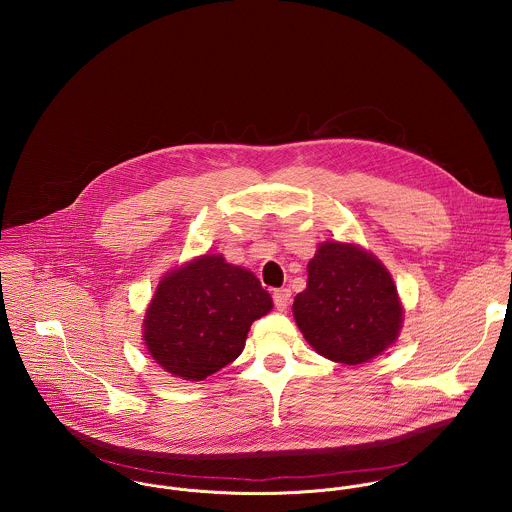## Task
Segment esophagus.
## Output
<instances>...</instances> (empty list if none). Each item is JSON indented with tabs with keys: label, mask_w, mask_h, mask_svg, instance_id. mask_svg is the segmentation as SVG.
Segmentation results:
<instances>
[{
	"label": "esophagus",
	"mask_w": 512,
	"mask_h": 512,
	"mask_svg": "<svg viewBox=\"0 0 512 512\" xmlns=\"http://www.w3.org/2000/svg\"><path fill=\"white\" fill-rule=\"evenodd\" d=\"M292 303V290L290 288H282L274 292V305L278 311H286Z\"/></svg>",
	"instance_id": "obj_1"
}]
</instances>
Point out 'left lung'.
Returning a JSON list of instances; mask_svg holds the SVG:
<instances>
[{"label":"left lung","instance_id":"8db88e82","mask_svg":"<svg viewBox=\"0 0 512 512\" xmlns=\"http://www.w3.org/2000/svg\"><path fill=\"white\" fill-rule=\"evenodd\" d=\"M402 303L388 270L355 244L323 242L307 264V288L293 317L325 359L361 365L388 349L402 327Z\"/></svg>","mask_w":512,"mask_h":512}]
</instances>
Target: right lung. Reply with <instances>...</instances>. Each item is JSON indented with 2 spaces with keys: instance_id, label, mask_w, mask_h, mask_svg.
<instances>
[{
  "instance_id": "right-lung-1",
  "label": "right lung",
  "mask_w": 512,
  "mask_h": 512,
  "mask_svg": "<svg viewBox=\"0 0 512 512\" xmlns=\"http://www.w3.org/2000/svg\"><path fill=\"white\" fill-rule=\"evenodd\" d=\"M270 309L272 297L252 272L205 254L159 282L144 341L167 372L205 380L242 353L250 325Z\"/></svg>"
}]
</instances>
